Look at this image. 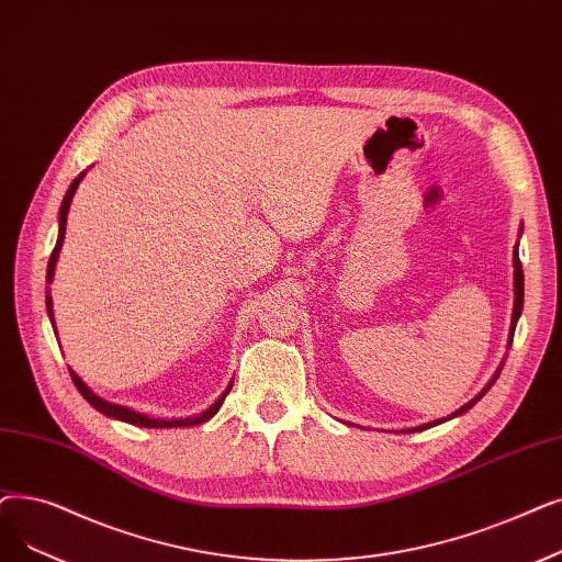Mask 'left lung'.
I'll return each mask as SVG.
<instances>
[{"instance_id":"1","label":"left lung","mask_w":562,"mask_h":562,"mask_svg":"<svg viewBox=\"0 0 562 562\" xmlns=\"http://www.w3.org/2000/svg\"><path fill=\"white\" fill-rule=\"evenodd\" d=\"M521 232H524V225L519 227V236H521ZM512 266H515V305H512V322H509V333H507V349L512 347V337H515V328H517V322H519V316H521V310H524V271H521V261H519V240H517V246H515V255H512ZM507 358V356H505ZM505 358H503V362L498 364V370L494 372V376L490 379V383H486L480 393L471 400V402H467L463 404L459 411H454V413H450L448 418H441V420H431V423H427V425H420V427H413V429H404V431H423V429H429V427H436V425H441V423H446V420H452V418H457V416H461V413H467L469 408H473L484 395H486V390H490L494 383H496V379H498V374H501V370H503V364H505Z\"/></svg>"}]
</instances>
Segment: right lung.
Instances as JSON below:
<instances>
[{
    "label": "right lung",
    "instance_id": "obj_1",
    "mask_svg": "<svg viewBox=\"0 0 562 562\" xmlns=\"http://www.w3.org/2000/svg\"><path fill=\"white\" fill-rule=\"evenodd\" d=\"M89 172V169H85V172H80L76 179H72V183L68 186V190H66V194H64V202H61V206H59V234H57V246H55V250H53V255H50V261H47V284H53V278H55V268H57V259H59V252H61V246H64V234H66V217H68V209H70V202H72V194H76V190H78V186L82 183V179H85V175ZM45 307H47V316H50V324H53V328H55V312H53V296H50V286H47V291H45ZM57 330V328H55ZM70 372V379H72V383H76V387L80 390V395L95 408V411H101L103 416H108V418H114V420H121V423H128V425H135V427H151V429H165V427H192V425H202V423H206V420H211L217 411H221V406H223V402H225V397L229 395V390H232V383L227 385V390L225 393L217 397L206 411H202L200 416H188V418H151V416H144V413H139V411H133V408H128V406H119V404H112V402H105L103 397H99L93 393V390L76 374L72 370H68Z\"/></svg>",
    "mask_w": 562,
    "mask_h": 562
}]
</instances>
